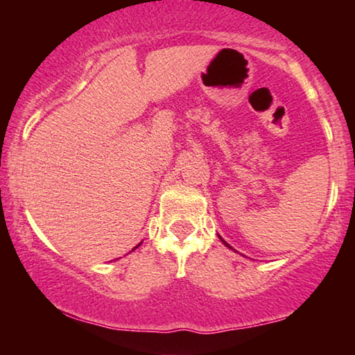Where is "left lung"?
Here are the masks:
<instances>
[{
	"instance_id": "8db88e82",
	"label": "left lung",
	"mask_w": 355,
	"mask_h": 355,
	"mask_svg": "<svg viewBox=\"0 0 355 355\" xmlns=\"http://www.w3.org/2000/svg\"><path fill=\"white\" fill-rule=\"evenodd\" d=\"M222 241H224V239H222ZM224 244H225V245H227V248H230V245H228V244H227V243H225V241H224Z\"/></svg>"
}]
</instances>
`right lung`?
I'll use <instances>...</instances> for the list:
<instances>
[{
  "label": "right lung",
  "instance_id": "right-lung-1",
  "mask_svg": "<svg viewBox=\"0 0 355 355\" xmlns=\"http://www.w3.org/2000/svg\"><path fill=\"white\" fill-rule=\"evenodd\" d=\"M137 245H139V244H137ZM137 245H136V248H137ZM136 248H135V249H136Z\"/></svg>",
  "mask_w": 355,
  "mask_h": 355
}]
</instances>
